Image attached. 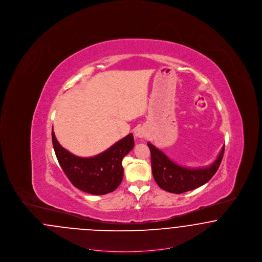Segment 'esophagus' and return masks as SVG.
<instances>
[{"label":"esophagus","instance_id":"34e87169","mask_svg":"<svg viewBox=\"0 0 262 262\" xmlns=\"http://www.w3.org/2000/svg\"><path fill=\"white\" fill-rule=\"evenodd\" d=\"M135 136L138 138H144L147 136V132L146 128H144L143 126H139L135 130Z\"/></svg>","mask_w":262,"mask_h":262}]
</instances>
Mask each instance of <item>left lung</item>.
Returning a JSON list of instances; mask_svg holds the SVG:
<instances>
[{
    "mask_svg": "<svg viewBox=\"0 0 262 262\" xmlns=\"http://www.w3.org/2000/svg\"><path fill=\"white\" fill-rule=\"evenodd\" d=\"M151 153L152 174L157 185L172 193H183L206 184L217 172L224 154L225 146L210 166L191 169L173 162L161 150L147 142Z\"/></svg>",
    "mask_w": 262,
    "mask_h": 262,
    "instance_id": "1",
    "label": "left lung"
}]
</instances>
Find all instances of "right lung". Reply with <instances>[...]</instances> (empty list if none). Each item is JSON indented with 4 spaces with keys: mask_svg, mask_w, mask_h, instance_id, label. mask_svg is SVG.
Listing matches in <instances>:
<instances>
[{
    "mask_svg": "<svg viewBox=\"0 0 262 262\" xmlns=\"http://www.w3.org/2000/svg\"><path fill=\"white\" fill-rule=\"evenodd\" d=\"M54 150L63 173L78 189L102 195L114 191L122 183L123 158L134 148L133 134L127 135L111 147L93 157H78L64 149L52 130Z\"/></svg>",
    "mask_w": 262,
    "mask_h": 262,
    "instance_id": "right-lung-1",
    "label": "right lung"
}]
</instances>
